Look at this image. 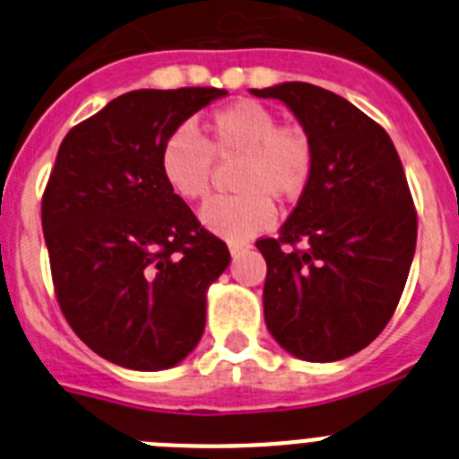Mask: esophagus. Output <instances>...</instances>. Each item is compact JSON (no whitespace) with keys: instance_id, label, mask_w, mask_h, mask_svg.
<instances>
[{"instance_id":"esophagus-1","label":"esophagus","mask_w":459,"mask_h":459,"mask_svg":"<svg viewBox=\"0 0 459 459\" xmlns=\"http://www.w3.org/2000/svg\"><path fill=\"white\" fill-rule=\"evenodd\" d=\"M250 250V246H246V243H232L230 246V255L232 257H241V255H246Z\"/></svg>"}]
</instances>
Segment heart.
<instances>
[{"mask_svg": "<svg viewBox=\"0 0 459 459\" xmlns=\"http://www.w3.org/2000/svg\"><path fill=\"white\" fill-rule=\"evenodd\" d=\"M206 140L190 126H179L160 147V174L186 202L204 200L211 190L213 158H241L237 190L202 209L209 232L243 243L275 222V200H296L312 177L315 152L299 126H278V117L255 100H237L206 119Z\"/></svg>", "mask_w": 459, "mask_h": 459, "instance_id": "1", "label": "heart"}]
</instances>
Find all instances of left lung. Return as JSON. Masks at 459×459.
Instances as JSON below:
<instances>
[{"label":"left lung","instance_id":"left-lung-1","mask_svg":"<svg viewBox=\"0 0 459 459\" xmlns=\"http://www.w3.org/2000/svg\"><path fill=\"white\" fill-rule=\"evenodd\" d=\"M294 112L315 152L312 177L266 259L264 319L275 342L310 363L347 359L384 331L411 269L419 221L388 133L328 89H250Z\"/></svg>","mask_w":459,"mask_h":459}]
</instances>
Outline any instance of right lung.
I'll return each mask as SVG.
<instances>
[{"instance_id":"add662e5","label":"right lung","mask_w":459,"mask_h":459,"mask_svg":"<svg viewBox=\"0 0 459 459\" xmlns=\"http://www.w3.org/2000/svg\"><path fill=\"white\" fill-rule=\"evenodd\" d=\"M225 89H137L64 137L40 221L56 301L78 338L128 370L174 368L197 347L206 290L230 264L160 174L165 137Z\"/></svg>"}]
</instances>
